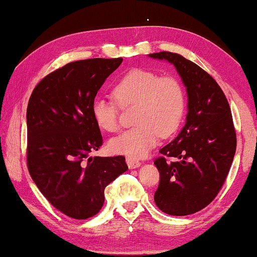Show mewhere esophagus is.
Wrapping results in <instances>:
<instances>
[{"label":"esophagus","mask_w":257,"mask_h":257,"mask_svg":"<svg viewBox=\"0 0 257 257\" xmlns=\"http://www.w3.org/2000/svg\"><path fill=\"white\" fill-rule=\"evenodd\" d=\"M125 162H127V164L129 166V169H135V168H139V166L141 165L140 161L136 160V158H132V157H127V160H125Z\"/></svg>","instance_id":"esophagus-1"}]
</instances>
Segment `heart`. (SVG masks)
<instances>
[{"label":"heart","instance_id":"1","mask_svg":"<svg viewBox=\"0 0 257 257\" xmlns=\"http://www.w3.org/2000/svg\"><path fill=\"white\" fill-rule=\"evenodd\" d=\"M115 101L95 99L92 116L107 133L118 128L120 108L136 104L135 128L114 137L108 143L111 153L132 158L144 157L162 136H170L182 123L186 107L185 92L178 79L160 77L156 72L133 68L113 86Z\"/></svg>","mask_w":257,"mask_h":257}]
</instances>
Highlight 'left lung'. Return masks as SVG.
Wrapping results in <instances>:
<instances>
[{"label":"left lung","instance_id":"obj_1","mask_svg":"<svg viewBox=\"0 0 257 257\" xmlns=\"http://www.w3.org/2000/svg\"><path fill=\"white\" fill-rule=\"evenodd\" d=\"M149 56L175 65L189 97L185 125L154 162V199L166 214H193L218 196L229 172L236 150L232 111L218 82L193 61L168 51Z\"/></svg>","mask_w":257,"mask_h":257}]
</instances>
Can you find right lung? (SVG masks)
Masks as SVG:
<instances>
[{
	"label": "right lung",
	"mask_w": 257,
	"mask_h": 257,
	"mask_svg": "<svg viewBox=\"0 0 257 257\" xmlns=\"http://www.w3.org/2000/svg\"><path fill=\"white\" fill-rule=\"evenodd\" d=\"M122 60L72 61L43 78L29 100V173L50 204L70 218L99 213L106 186L128 169L124 156L89 157L103 142L92 103Z\"/></svg>",
	"instance_id": "add662e5"
}]
</instances>
